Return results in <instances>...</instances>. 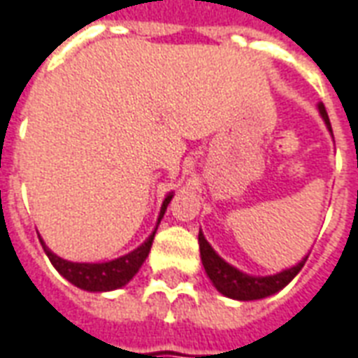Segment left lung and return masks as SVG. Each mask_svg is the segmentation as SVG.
I'll return each mask as SVG.
<instances>
[{
  "label": "left lung",
  "instance_id": "8db88e82",
  "mask_svg": "<svg viewBox=\"0 0 358 358\" xmlns=\"http://www.w3.org/2000/svg\"><path fill=\"white\" fill-rule=\"evenodd\" d=\"M318 113H320L328 132L331 134L330 118H328V113H326V107L322 103H318ZM331 138H334V134H331ZM199 251H201L203 268L207 272L213 285L222 295L236 301L264 299V297H270L280 289H284L285 285L299 274V270L303 268V264L307 263L308 259V255H305L295 266L276 272V274H270V276H253V274L241 272L240 268L226 263L224 259L210 248V243L205 240L203 232H199Z\"/></svg>",
  "mask_w": 358,
  "mask_h": 358
}]
</instances>
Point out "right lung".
<instances>
[{
    "mask_svg": "<svg viewBox=\"0 0 358 358\" xmlns=\"http://www.w3.org/2000/svg\"><path fill=\"white\" fill-rule=\"evenodd\" d=\"M174 197V194H166L164 197L163 205H161V213H159V218H157V224L155 230L149 234V238L143 243H141L140 248H136L130 253H126V255L118 257V259H113V261H107V263H73V261H66V259H61L59 255H55L53 251H51L43 240L40 238V234H38V238L42 241V248L45 251V255L50 257L51 264L57 268V272L61 276L69 280L71 284L76 285V287H80L84 292H113V289H118V287H122L126 285L130 280H132L136 274H138V270L141 268V264L145 263V259H148L149 251H151V243H153V238H155L157 232V226L161 222V218L164 217V210L169 207V203Z\"/></svg>",
    "mask_w": 358,
    "mask_h": 358,
    "instance_id": "1",
    "label": "right lung"
}]
</instances>
